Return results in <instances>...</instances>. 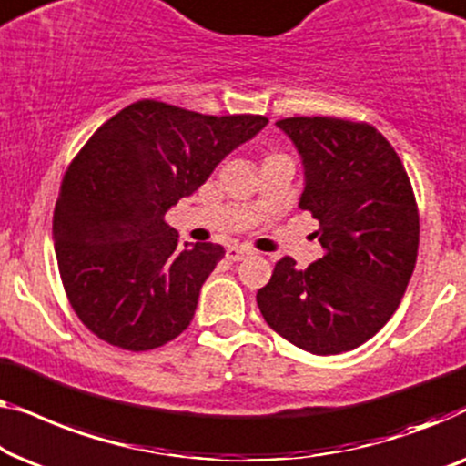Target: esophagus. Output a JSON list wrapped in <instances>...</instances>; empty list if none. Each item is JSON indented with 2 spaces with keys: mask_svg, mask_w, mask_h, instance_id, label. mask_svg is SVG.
<instances>
[{
  "mask_svg": "<svg viewBox=\"0 0 466 466\" xmlns=\"http://www.w3.org/2000/svg\"><path fill=\"white\" fill-rule=\"evenodd\" d=\"M248 253H251V251H248L247 247H230V248H228V251H226V259L240 261V259H245Z\"/></svg>",
  "mask_w": 466,
  "mask_h": 466,
  "instance_id": "obj_1",
  "label": "esophagus"
}]
</instances>
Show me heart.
Instances as JSON below:
<instances>
[{
    "label": "heart",
    "instance_id": "1",
    "mask_svg": "<svg viewBox=\"0 0 466 466\" xmlns=\"http://www.w3.org/2000/svg\"><path fill=\"white\" fill-rule=\"evenodd\" d=\"M270 156H274V154H270Z\"/></svg>",
    "mask_w": 466,
    "mask_h": 466
}]
</instances>
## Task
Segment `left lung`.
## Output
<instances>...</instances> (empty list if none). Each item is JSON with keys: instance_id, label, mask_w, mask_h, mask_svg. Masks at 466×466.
Listing matches in <instances>:
<instances>
[{"instance_id": "obj_1", "label": "left lung", "mask_w": 466, "mask_h": 466, "mask_svg": "<svg viewBox=\"0 0 466 466\" xmlns=\"http://www.w3.org/2000/svg\"><path fill=\"white\" fill-rule=\"evenodd\" d=\"M299 149V208L319 221L323 258L306 270L283 258L258 306L279 336L312 355L355 350L382 329L411 279L420 240L414 187L371 124L296 116L277 122Z\"/></svg>"}]
</instances>
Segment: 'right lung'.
Listing matches in <instances>:
<instances>
[{
    "mask_svg": "<svg viewBox=\"0 0 466 466\" xmlns=\"http://www.w3.org/2000/svg\"><path fill=\"white\" fill-rule=\"evenodd\" d=\"M266 116H205L146 99L109 117L71 160L52 236L77 319L122 350L146 352L187 329L224 247L187 242L165 224Z\"/></svg>",
    "mask_w": 466,
    "mask_h": 466,
    "instance_id": "right-lung-1",
    "label": "right lung"
}]
</instances>
